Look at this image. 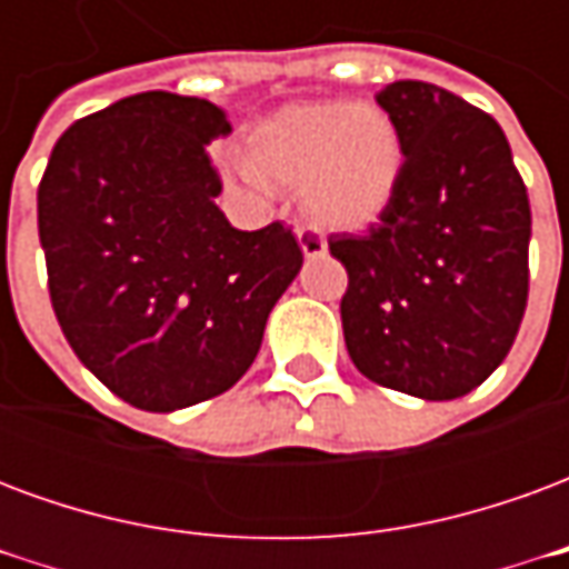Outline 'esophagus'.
Here are the masks:
<instances>
[{"label": "esophagus", "instance_id": "obj_1", "mask_svg": "<svg viewBox=\"0 0 569 569\" xmlns=\"http://www.w3.org/2000/svg\"><path fill=\"white\" fill-rule=\"evenodd\" d=\"M298 237V247H301V252L308 256V259H320V256H326V240H322L320 234H313V231H308V228H298L296 231Z\"/></svg>", "mask_w": 569, "mask_h": 569}]
</instances>
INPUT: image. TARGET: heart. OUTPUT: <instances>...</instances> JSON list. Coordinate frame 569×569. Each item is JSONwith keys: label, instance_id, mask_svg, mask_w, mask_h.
<instances>
[{"label": "heart", "instance_id": "1", "mask_svg": "<svg viewBox=\"0 0 569 569\" xmlns=\"http://www.w3.org/2000/svg\"><path fill=\"white\" fill-rule=\"evenodd\" d=\"M243 167L264 186H301V203L317 224L362 228L393 198L402 149L381 109L308 100L249 130Z\"/></svg>", "mask_w": 569, "mask_h": 569}]
</instances>
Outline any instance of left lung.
<instances>
[{
  "mask_svg": "<svg viewBox=\"0 0 569 569\" xmlns=\"http://www.w3.org/2000/svg\"><path fill=\"white\" fill-rule=\"evenodd\" d=\"M375 100L406 161L369 231L329 237L347 271V353L369 381L445 402L512 350L530 286V200L488 112L411 79Z\"/></svg>",
  "mask_w": 569,
  "mask_h": 569,
  "instance_id": "1",
  "label": "left lung"
}]
</instances>
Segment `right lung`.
Returning <instances> with one entry per match:
<instances>
[{"mask_svg":"<svg viewBox=\"0 0 569 569\" xmlns=\"http://www.w3.org/2000/svg\"><path fill=\"white\" fill-rule=\"evenodd\" d=\"M210 100L146 91L81 118L39 182L48 292L69 347L118 399L176 411L231 390L296 280L292 228L237 231L216 207Z\"/></svg>","mask_w":569,"mask_h":569,"instance_id":"add662e5","label":"right lung"}]
</instances>
